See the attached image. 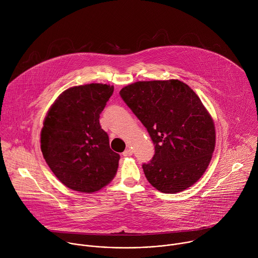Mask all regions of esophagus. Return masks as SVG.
Masks as SVG:
<instances>
[{"label":"esophagus","mask_w":258,"mask_h":258,"mask_svg":"<svg viewBox=\"0 0 258 258\" xmlns=\"http://www.w3.org/2000/svg\"><path fill=\"white\" fill-rule=\"evenodd\" d=\"M122 155H123L124 157H128V156L133 155V150H132L131 148H127V149L124 150V152L122 153Z\"/></svg>","instance_id":"obj_1"}]
</instances>
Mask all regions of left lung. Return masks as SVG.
I'll return each mask as SVG.
<instances>
[{"label":"left lung","instance_id":"8db88e82","mask_svg":"<svg viewBox=\"0 0 258 258\" xmlns=\"http://www.w3.org/2000/svg\"><path fill=\"white\" fill-rule=\"evenodd\" d=\"M119 94L155 145L152 160L143 164L146 178L165 194L194 185L215 147L213 119L197 94L178 80L136 82Z\"/></svg>","mask_w":258,"mask_h":258}]
</instances>
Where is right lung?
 <instances>
[{"label": "right lung", "instance_id": "1", "mask_svg": "<svg viewBox=\"0 0 258 258\" xmlns=\"http://www.w3.org/2000/svg\"><path fill=\"white\" fill-rule=\"evenodd\" d=\"M114 87L88 84L65 90L53 103L41 132L43 156L67 188L101 190L113 179L119 154L110 149L99 118Z\"/></svg>", "mask_w": 258, "mask_h": 258}]
</instances>
